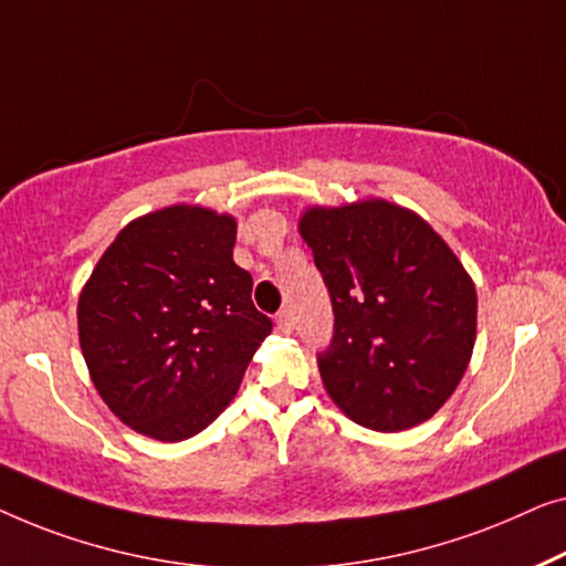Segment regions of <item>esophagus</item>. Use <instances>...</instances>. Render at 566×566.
Masks as SVG:
<instances>
[{"label":"esophagus","mask_w":566,"mask_h":566,"mask_svg":"<svg viewBox=\"0 0 566 566\" xmlns=\"http://www.w3.org/2000/svg\"><path fill=\"white\" fill-rule=\"evenodd\" d=\"M276 325H280L282 333H292L294 331V313L290 307L280 310V315H276Z\"/></svg>","instance_id":"obj_1"}]
</instances>
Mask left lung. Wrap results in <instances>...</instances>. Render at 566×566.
I'll use <instances>...</instances> for the list:
<instances>
[{
  "instance_id": "1",
  "label": "left lung",
  "mask_w": 566,
  "mask_h": 566,
  "mask_svg": "<svg viewBox=\"0 0 566 566\" xmlns=\"http://www.w3.org/2000/svg\"><path fill=\"white\" fill-rule=\"evenodd\" d=\"M300 235L336 315L317 354L333 402L371 431L423 423L472 359V276L420 214L387 200L310 207Z\"/></svg>"
}]
</instances>
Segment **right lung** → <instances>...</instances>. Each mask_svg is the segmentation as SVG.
<instances>
[{
    "label": "right lung",
    "instance_id": "1",
    "mask_svg": "<svg viewBox=\"0 0 566 566\" xmlns=\"http://www.w3.org/2000/svg\"><path fill=\"white\" fill-rule=\"evenodd\" d=\"M235 218L174 205L127 222L78 294V344L107 408L156 441L205 431L272 321L233 261Z\"/></svg>",
    "mask_w": 566,
    "mask_h": 566
}]
</instances>
